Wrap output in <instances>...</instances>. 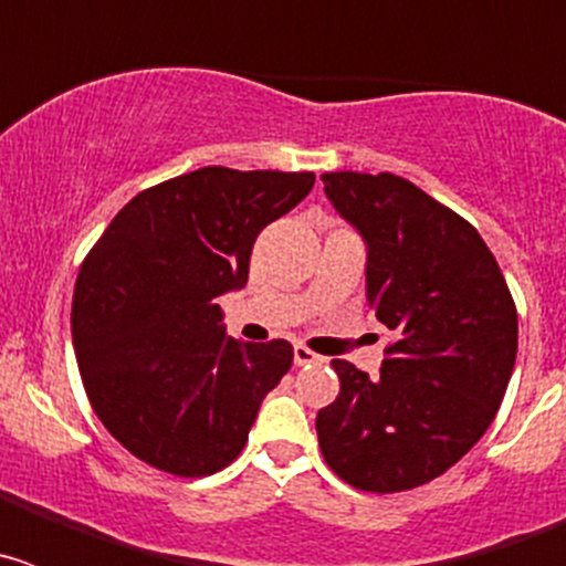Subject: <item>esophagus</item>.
Masks as SVG:
<instances>
[{
	"mask_svg": "<svg viewBox=\"0 0 566 566\" xmlns=\"http://www.w3.org/2000/svg\"><path fill=\"white\" fill-rule=\"evenodd\" d=\"M323 363V357L319 354H314L312 348H306V345H294V365H317Z\"/></svg>",
	"mask_w": 566,
	"mask_h": 566,
	"instance_id": "34e87169",
	"label": "esophagus"
}]
</instances>
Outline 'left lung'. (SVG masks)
<instances>
[{
    "mask_svg": "<svg viewBox=\"0 0 566 566\" xmlns=\"http://www.w3.org/2000/svg\"><path fill=\"white\" fill-rule=\"evenodd\" d=\"M326 198L368 247L365 297L394 332L379 377L334 359L317 413L343 482L399 493L442 476L482 439L516 365L518 317L482 234L399 175L326 172Z\"/></svg>",
    "mask_w": 566,
    "mask_h": 566,
    "instance_id": "1",
    "label": "left lung"
}]
</instances>
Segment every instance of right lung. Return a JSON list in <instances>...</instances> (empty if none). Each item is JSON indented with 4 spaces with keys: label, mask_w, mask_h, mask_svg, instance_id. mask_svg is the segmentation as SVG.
Listing matches in <instances>:
<instances>
[{
    "label": "right lung",
    "mask_w": 566,
    "mask_h": 566,
    "mask_svg": "<svg viewBox=\"0 0 566 566\" xmlns=\"http://www.w3.org/2000/svg\"><path fill=\"white\" fill-rule=\"evenodd\" d=\"M312 187L314 172L195 169L135 195L90 249L73 345L93 411L133 457L198 479L243 451L294 348L227 337L218 297L247 286L258 234Z\"/></svg>",
    "instance_id": "add662e5"
}]
</instances>
